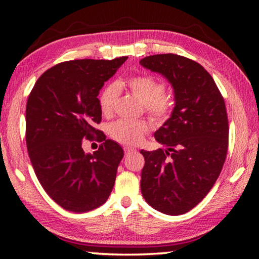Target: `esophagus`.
<instances>
[{
	"instance_id": "34e87169",
	"label": "esophagus",
	"mask_w": 259,
	"mask_h": 259,
	"mask_svg": "<svg viewBox=\"0 0 259 259\" xmlns=\"http://www.w3.org/2000/svg\"><path fill=\"white\" fill-rule=\"evenodd\" d=\"M124 153L125 154H130V153H133V152H135L136 151V148H134V147H129V146H125L124 148Z\"/></svg>"
}]
</instances>
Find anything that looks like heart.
Returning a JSON list of instances; mask_svg holds the SVG:
<instances>
[{
  "mask_svg": "<svg viewBox=\"0 0 259 259\" xmlns=\"http://www.w3.org/2000/svg\"><path fill=\"white\" fill-rule=\"evenodd\" d=\"M131 93L144 105L146 111L156 122L168 119L172 109V99L164 93V84L150 75H137L128 80ZM120 95V85L109 83L99 95V106L104 114L112 113ZM152 125L145 121H131L121 119L109 125V135L117 142L135 145L151 130Z\"/></svg>",
  "mask_w": 259,
  "mask_h": 259,
  "instance_id": "heart-1",
  "label": "heart"
}]
</instances>
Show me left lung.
<instances>
[{
    "label": "left lung",
    "instance_id": "obj_1",
    "mask_svg": "<svg viewBox=\"0 0 259 259\" xmlns=\"http://www.w3.org/2000/svg\"><path fill=\"white\" fill-rule=\"evenodd\" d=\"M139 64L160 73L174 88L175 107L154 137L166 148L145 157L140 190L152 208L178 216L195 207L216 183L229 147L224 98L211 75L196 61L164 54Z\"/></svg>",
    "mask_w": 259,
    "mask_h": 259
}]
</instances>
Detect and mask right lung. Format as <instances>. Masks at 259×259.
I'll list each match as a JSON object with an SVG mask.
<instances>
[{
	"instance_id": "add662e5",
	"label": "right lung",
	"mask_w": 259,
	"mask_h": 259,
	"mask_svg": "<svg viewBox=\"0 0 259 259\" xmlns=\"http://www.w3.org/2000/svg\"><path fill=\"white\" fill-rule=\"evenodd\" d=\"M128 57L57 64L38 77L26 105V144L38 182L61 208L74 212L106 202L124 153L95 128L102 121L98 95ZM83 139L102 143L93 155Z\"/></svg>"
}]
</instances>
